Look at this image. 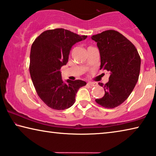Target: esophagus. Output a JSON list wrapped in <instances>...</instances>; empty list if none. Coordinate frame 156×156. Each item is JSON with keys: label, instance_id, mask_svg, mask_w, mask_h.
<instances>
[{"label": "esophagus", "instance_id": "1", "mask_svg": "<svg viewBox=\"0 0 156 156\" xmlns=\"http://www.w3.org/2000/svg\"><path fill=\"white\" fill-rule=\"evenodd\" d=\"M87 84H89V85L91 86V87H94V86L96 85V83H91V82H89V83H87Z\"/></svg>", "mask_w": 156, "mask_h": 156}]
</instances>
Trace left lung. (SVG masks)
<instances>
[{
	"instance_id": "1",
	"label": "left lung",
	"mask_w": 156,
	"mask_h": 156,
	"mask_svg": "<svg viewBox=\"0 0 156 156\" xmlns=\"http://www.w3.org/2000/svg\"><path fill=\"white\" fill-rule=\"evenodd\" d=\"M91 38L99 49L100 69L110 72L108 83H98L103 87L105 95L96 102L113 109L123 103L135 87L140 70V57L134 44L117 31H102Z\"/></svg>"
}]
</instances>
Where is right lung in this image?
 <instances>
[{"mask_svg": "<svg viewBox=\"0 0 156 156\" xmlns=\"http://www.w3.org/2000/svg\"><path fill=\"white\" fill-rule=\"evenodd\" d=\"M87 37L58 28L43 31L31 45V80L37 94L51 109L64 110L72 107L79 88L86 85L81 80H67L64 83L60 70L68 62L73 44Z\"/></svg>", "mask_w": 156, "mask_h": 156, "instance_id": "obj_1", "label": "right lung"}]
</instances>
